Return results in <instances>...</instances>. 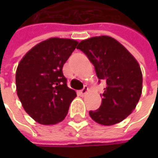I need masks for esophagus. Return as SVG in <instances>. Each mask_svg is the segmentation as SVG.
I'll return each mask as SVG.
<instances>
[{
  "mask_svg": "<svg viewBox=\"0 0 158 158\" xmlns=\"http://www.w3.org/2000/svg\"><path fill=\"white\" fill-rule=\"evenodd\" d=\"M88 90H89L88 87H87V86H85V87L82 89H81V90H80V91L78 92V93L81 95V96H84V95H85L86 93H87V92H88Z\"/></svg>",
  "mask_w": 158,
  "mask_h": 158,
  "instance_id": "obj_1",
  "label": "esophagus"
}]
</instances>
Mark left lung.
Returning a JSON list of instances; mask_svg holds the SVG:
<instances>
[{"mask_svg": "<svg viewBox=\"0 0 158 158\" xmlns=\"http://www.w3.org/2000/svg\"><path fill=\"white\" fill-rule=\"evenodd\" d=\"M94 65L98 82H106L102 104L89 116L105 126L117 124L136 107L143 90V74L135 57L109 36L82 40L77 46Z\"/></svg>", "mask_w": 158, "mask_h": 158, "instance_id": "left-lung-1", "label": "left lung"}]
</instances>
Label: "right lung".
<instances>
[{
    "instance_id": "right-lung-1",
    "label": "right lung",
    "mask_w": 158,
    "mask_h": 158,
    "mask_svg": "<svg viewBox=\"0 0 158 158\" xmlns=\"http://www.w3.org/2000/svg\"><path fill=\"white\" fill-rule=\"evenodd\" d=\"M77 44L74 40L48 39L32 47L18 64L17 96L25 112L40 124L62 121L76 97L67 85L62 68Z\"/></svg>"
}]
</instances>
